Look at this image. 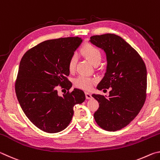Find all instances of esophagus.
<instances>
[{
  "label": "esophagus",
  "instance_id": "1",
  "mask_svg": "<svg viewBox=\"0 0 160 160\" xmlns=\"http://www.w3.org/2000/svg\"><path fill=\"white\" fill-rule=\"evenodd\" d=\"M85 97L88 99H90L92 98V94L89 93V92H85Z\"/></svg>",
  "mask_w": 160,
  "mask_h": 160
}]
</instances>
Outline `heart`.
<instances>
[{"label": "heart", "instance_id": "heart-1", "mask_svg": "<svg viewBox=\"0 0 160 160\" xmlns=\"http://www.w3.org/2000/svg\"><path fill=\"white\" fill-rule=\"evenodd\" d=\"M83 56L94 66H97L102 61V53L99 48L90 44H85L82 48ZM77 63V56L73 54L70 57L68 62V68L70 71H74ZM96 79L84 75H80L74 80L75 85L78 88L85 90H90L93 85L96 82Z\"/></svg>", "mask_w": 160, "mask_h": 160}]
</instances>
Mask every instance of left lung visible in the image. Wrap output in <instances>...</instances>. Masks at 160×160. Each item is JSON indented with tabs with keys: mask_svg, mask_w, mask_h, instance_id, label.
<instances>
[{
	"mask_svg": "<svg viewBox=\"0 0 160 160\" xmlns=\"http://www.w3.org/2000/svg\"><path fill=\"white\" fill-rule=\"evenodd\" d=\"M90 42L107 54V72L97 88H111L108 97L92 94L99 104L94 117L102 128L118 131L128 126L144 105L147 96L145 64L139 53L118 35H95L90 37Z\"/></svg>",
	"mask_w": 160,
	"mask_h": 160,
	"instance_id": "8db88e82",
	"label": "left lung"
}]
</instances>
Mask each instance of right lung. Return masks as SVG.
Returning <instances> with one entry per match:
<instances>
[{
    "label": "right lung",
    "instance_id": "obj_1",
    "mask_svg": "<svg viewBox=\"0 0 160 160\" xmlns=\"http://www.w3.org/2000/svg\"><path fill=\"white\" fill-rule=\"evenodd\" d=\"M82 40L78 37L44 41L24 54L15 81V93L29 121L42 131L55 133L69 125L73 107L85 100L80 89L61 97L58 87L69 90L68 62Z\"/></svg>",
    "mask_w": 160,
    "mask_h": 160
}]
</instances>
